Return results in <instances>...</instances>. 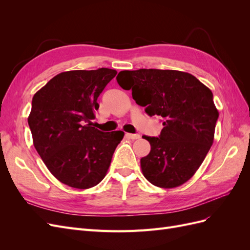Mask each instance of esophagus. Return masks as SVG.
I'll use <instances>...</instances> for the list:
<instances>
[{
  "label": "esophagus",
  "mask_w": 250,
  "mask_h": 250,
  "mask_svg": "<svg viewBox=\"0 0 250 250\" xmlns=\"http://www.w3.org/2000/svg\"><path fill=\"white\" fill-rule=\"evenodd\" d=\"M126 137L128 139H131V140H138L141 138V135L137 134V133H126Z\"/></svg>",
  "instance_id": "34e87169"
}]
</instances>
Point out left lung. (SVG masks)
Returning <instances> with one entry per match:
<instances>
[{
	"label": "left lung",
	"instance_id": "left-lung-1",
	"mask_svg": "<svg viewBox=\"0 0 250 250\" xmlns=\"http://www.w3.org/2000/svg\"><path fill=\"white\" fill-rule=\"evenodd\" d=\"M119 85L150 117L160 116L158 138L146 137L151 146L141 158L144 176L152 185L171 188L190 179L213 145L219 112L211 90L193 75L175 70L121 71Z\"/></svg>",
	"mask_w": 250,
	"mask_h": 250
}]
</instances>
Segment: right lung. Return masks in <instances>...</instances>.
<instances>
[{"instance_id":"1","label":"right lung","mask_w":250,"mask_h":250,"mask_svg":"<svg viewBox=\"0 0 250 250\" xmlns=\"http://www.w3.org/2000/svg\"><path fill=\"white\" fill-rule=\"evenodd\" d=\"M116 75L107 67L62 72L33 96L28 117L33 145L60 183L84 190L106 175L124 132H102L92 120L98 97Z\"/></svg>"}]
</instances>
